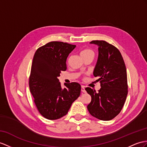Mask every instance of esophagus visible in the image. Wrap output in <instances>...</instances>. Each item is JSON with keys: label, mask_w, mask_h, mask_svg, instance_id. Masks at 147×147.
Here are the masks:
<instances>
[{"label": "esophagus", "mask_w": 147, "mask_h": 147, "mask_svg": "<svg viewBox=\"0 0 147 147\" xmlns=\"http://www.w3.org/2000/svg\"><path fill=\"white\" fill-rule=\"evenodd\" d=\"M81 92H82V93H85L86 92L84 86H82L81 87Z\"/></svg>", "instance_id": "34e87169"}]
</instances>
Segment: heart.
<instances>
[{
    "mask_svg": "<svg viewBox=\"0 0 147 147\" xmlns=\"http://www.w3.org/2000/svg\"><path fill=\"white\" fill-rule=\"evenodd\" d=\"M90 55H94V52L90 49H86L81 52L82 57H87Z\"/></svg>",
    "mask_w": 147,
    "mask_h": 147,
    "instance_id": "b5f03b06",
    "label": "heart"
}]
</instances>
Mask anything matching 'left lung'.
<instances>
[{
	"label": "left lung",
	"mask_w": 147,
	"mask_h": 147,
	"mask_svg": "<svg viewBox=\"0 0 147 147\" xmlns=\"http://www.w3.org/2000/svg\"><path fill=\"white\" fill-rule=\"evenodd\" d=\"M98 47V58L94 71L101 88L98 92L85 88L92 100L87 105L89 113L101 120H110L119 114L128 94L127 69L120 52L105 40H92Z\"/></svg>",
	"instance_id": "8db88e82"
}]
</instances>
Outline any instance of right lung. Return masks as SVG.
Here are the masks:
<instances>
[{
	"instance_id": "1",
	"label": "right lung",
	"mask_w": 147,
	"mask_h": 147,
	"mask_svg": "<svg viewBox=\"0 0 147 147\" xmlns=\"http://www.w3.org/2000/svg\"><path fill=\"white\" fill-rule=\"evenodd\" d=\"M76 47L67 42L52 41L35 53L28 84L38 111L47 119L57 120L67 115L80 96L79 84H64L63 89L58 79L61 71L66 70L67 57Z\"/></svg>"
}]
</instances>
